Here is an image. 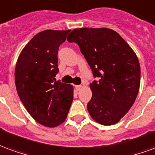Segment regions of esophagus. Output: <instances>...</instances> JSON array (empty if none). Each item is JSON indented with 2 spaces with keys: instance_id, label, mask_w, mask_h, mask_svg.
<instances>
[{
  "instance_id": "1",
  "label": "esophagus",
  "mask_w": 155,
  "mask_h": 155,
  "mask_svg": "<svg viewBox=\"0 0 155 155\" xmlns=\"http://www.w3.org/2000/svg\"><path fill=\"white\" fill-rule=\"evenodd\" d=\"M81 88H82V85H75V90L77 91H80L81 90Z\"/></svg>"
}]
</instances>
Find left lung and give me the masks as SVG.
Here are the masks:
<instances>
[{
	"label": "left lung",
	"mask_w": 155,
	"mask_h": 155,
	"mask_svg": "<svg viewBox=\"0 0 155 155\" xmlns=\"http://www.w3.org/2000/svg\"><path fill=\"white\" fill-rule=\"evenodd\" d=\"M67 41L78 44L98 79L90 85V115L104 125L118 123L140 90V66L135 53L116 31L108 28L74 29Z\"/></svg>",
	"instance_id": "1"
}]
</instances>
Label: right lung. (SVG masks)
Here are the masks:
<instances>
[{
    "instance_id": "1",
    "label": "right lung",
    "mask_w": 155,
    "mask_h": 155,
    "mask_svg": "<svg viewBox=\"0 0 155 155\" xmlns=\"http://www.w3.org/2000/svg\"><path fill=\"white\" fill-rule=\"evenodd\" d=\"M71 31H43L28 42L15 65V82L22 104L38 123L55 127L64 122L73 101L71 84L55 81L59 47Z\"/></svg>"
}]
</instances>
